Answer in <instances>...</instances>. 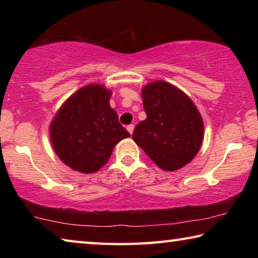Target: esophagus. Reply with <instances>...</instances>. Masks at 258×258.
Instances as JSON below:
<instances>
[{"mask_svg":"<svg viewBox=\"0 0 258 258\" xmlns=\"http://www.w3.org/2000/svg\"><path fill=\"white\" fill-rule=\"evenodd\" d=\"M127 131L130 132V134H133V131H134V125L131 124L127 126Z\"/></svg>","mask_w":258,"mask_h":258,"instance_id":"esophagus-1","label":"esophagus"}]
</instances>
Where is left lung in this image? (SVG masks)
I'll return each instance as SVG.
<instances>
[{"instance_id":"1","label":"left lung","mask_w":258,"mask_h":258,"mask_svg":"<svg viewBox=\"0 0 258 258\" xmlns=\"http://www.w3.org/2000/svg\"><path fill=\"white\" fill-rule=\"evenodd\" d=\"M142 100L147 118L135 126L134 142L164 171L189 164L204 139L203 118L192 100L164 81L143 87Z\"/></svg>"}]
</instances>
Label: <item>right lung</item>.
I'll use <instances>...</instances> for the list:
<instances>
[{
    "label": "right lung",
    "mask_w": 258,
    "mask_h": 258,
    "mask_svg": "<svg viewBox=\"0 0 258 258\" xmlns=\"http://www.w3.org/2000/svg\"><path fill=\"white\" fill-rule=\"evenodd\" d=\"M111 94L99 84L82 87L51 121L50 138L55 154L74 171L98 172L117 143L131 137L109 104Z\"/></svg>",
    "instance_id": "1"
}]
</instances>
